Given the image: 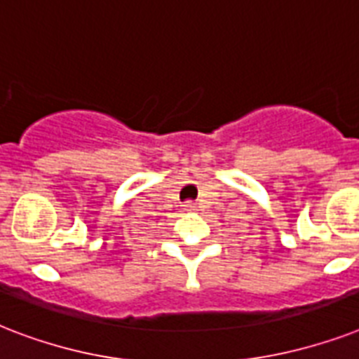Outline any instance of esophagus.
<instances>
[{
    "instance_id": "34e87169",
    "label": "esophagus",
    "mask_w": 359,
    "mask_h": 359,
    "mask_svg": "<svg viewBox=\"0 0 359 359\" xmlns=\"http://www.w3.org/2000/svg\"><path fill=\"white\" fill-rule=\"evenodd\" d=\"M184 208H186V210H196L197 205L194 201H186L184 203Z\"/></svg>"
}]
</instances>
